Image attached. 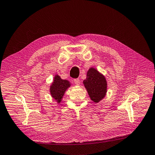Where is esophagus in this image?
Instances as JSON below:
<instances>
[{
  "label": "esophagus",
  "mask_w": 155,
  "mask_h": 155,
  "mask_svg": "<svg viewBox=\"0 0 155 155\" xmlns=\"http://www.w3.org/2000/svg\"><path fill=\"white\" fill-rule=\"evenodd\" d=\"M74 83H75V84H76L77 85H78L79 84H80L81 81H80V79H79V78H75L74 80Z\"/></svg>",
  "instance_id": "1"
}]
</instances>
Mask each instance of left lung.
<instances>
[{"instance_id": "left-lung-1", "label": "left lung", "mask_w": 155, "mask_h": 155, "mask_svg": "<svg viewBox=\"0 0 155 155\" xmlns=\"http://www.w3.org/2000/svg\"><path fill=\"white\" fill-rule=\"evenodd\" d=\"M83 83L91 100L95 103H98L105 97L107 92L106 79L96 69L90 68L88 71Z\"/></svg>"}]
</instances>
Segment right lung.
Here are the masks:
<instances>
[{"label": "right lung", "instance_id": "obj_1", "mask_svg": "<svg viewBox=\"0 0 155 155\" xmlns=\"http://www.w3.org/2000/svg\"><path fill=\"white\" fill-rule=\"evenodd\" d=\"M70 87L68 81L63 80L59 75H55L52 85L50 86V94L57 102L60 103L66 90Z\"/></svg>", "mask_w": 155, "mask_h": 155}]
</instances>
